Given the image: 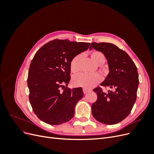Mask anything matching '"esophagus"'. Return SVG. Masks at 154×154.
Instances as JSON below:
<instances>
[{
    "instance_id": "34e87169",
    "label": "esophagus",
    "mask_w": 154,
    "mask_h": 154,
    "mask_svg": "<svg viewBox=\"0 0 154 154\" xmlns=\"http://www.w3.org/2000/svg\"><path fill=\"white\" fill-rule=\"evenodd\" d=\"M83 93H84V94H87V93L91 91V90H89V89H87V88H83Z\"/></svg>"
}]
</instances>
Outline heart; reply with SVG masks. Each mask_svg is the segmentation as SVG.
<instances>
[{
	"label": "heart",
	"instance_id": "1",
	"mask_svg": "<svg viewBox=\"0 0 154 154\" xmlns=\"http://www.w3.org/2000/svg\"><path fill=\"white\" fill-rule=\"evenodd\" d=\"M81 58V54L75 56L70 63V68L72 72H77L80 70L79 61ZM91 58L97 64H101L105 62V55L100 51H93L91 53ZM101 75L98 73L95 74H80L73 78L72 83L76 87H82L85 88H91L96 85L97 83L101 82Z\"/></svg>",
	"mask_w": 154,
	"mask_h": 154
}]
</instances>
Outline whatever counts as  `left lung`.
Returning <instances> with one entry per match:
<instances>
[{
  "label": "left lung",
  "mask_w": 154,
  "mask_h": 154,
  "mask_svg": "<svg viewBox=\"0 0 154 154\" xmlns=\"http://www.w3.org/2000/svg\"><path fill=\"white\" fill-rule=\"evenodd\" d=\"M92 48L103 53L109 65V73L100 85L114 89L107 93L100 87L93 89L97 98L91 106L92 114L99 122L117 124L129 115L136 100L137 69L128 54L114 44L92 42Z\"/></svg>",
  "instance_id": "1"
}]
</instances>
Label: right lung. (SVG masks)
I'll return each mask as SVG.
<instances>
[{
	"mask_svg": "<svg viewBox=\"0 0 154 154\" xmlns=\"http://www.w3.org/2000/svg\"><path fill=\"white\" fill-rule=\"evenodd\" d=\"M90 44L55 39L36 53L29 66L27 85L32 110L42 122L56 125L73 118L75 106L84 94L81 87L71 90L67 87L71 79L70 63Z\"/></svg>",
	"mask_w": 154,
	"mask_h": 154,
	"instance_id": "1",
	"label": "right lung"
}]
</instances>
